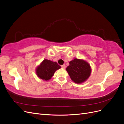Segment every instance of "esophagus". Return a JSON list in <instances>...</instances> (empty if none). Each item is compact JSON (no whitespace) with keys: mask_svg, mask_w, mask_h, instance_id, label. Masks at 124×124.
Instances as JSON below:
<instances>
[{"mask_svg":"<svg viewBox=\"0 0 124 124\" xmlns=\"http://www.w3.org/2000/svg\"><path fill=\"white\" fill-rule=\"evenodd\" d=\"M61 67H62V68L63 69L66 68V65H62L61 66Z\"/></svg>","mask_w":124,"mask_h":124,"instance_id":"obj_1","label":"esophagus"}]
</instances>
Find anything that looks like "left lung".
<instances>
[{
    "instance_id": "1",
    "label": "left lung",
    "mask_w": 124,
    "mask_h": 124,
    "mask_svg": "<svg viewBox=\"0 0 124 124\" xmlns=\"http://www.w3.org/2000/svg\"><path fill=\"white\" fill-rule=\"evenodd\" d=\"M66 70L74 82L81 83L85 81L91 75V69L89 63L83 60L75 58L70 62Z\"/></svg>"
}]
</instances>
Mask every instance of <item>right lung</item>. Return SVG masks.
Instances as JSON below:
<instances>
[{
    "instance_id": "add662e5",
    "label": "right lung",
    "mask_w": 124,
    "mask_h": 124,
    "mask_svg": "<svg viewBox=\"0 0 124 124\" xmlns=\"http://www.w3.org/2000/svg\"><path fill=\"white\" fill-rule=\"evenodd\" d=\"M61 68V66L56 62H53L50 60L44 59L41 65L37 67L36 73L41 79L46 81L49 80L56 71Z\"/></svg>"
}]
</instances>
